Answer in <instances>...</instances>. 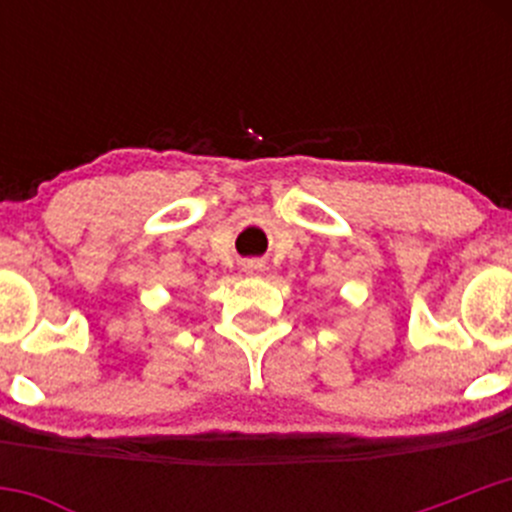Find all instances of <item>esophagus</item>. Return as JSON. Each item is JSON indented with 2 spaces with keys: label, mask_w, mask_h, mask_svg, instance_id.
I'll return each mask as SVG.
<instances>
[{
  "label": "esophagus",
  "mask_w": 512,
  "mask_h": 512,
  "mask_svg": "<svg viewBox=\"0 0 512 512\" xmlns=\"http://www.w3.org/2000/svg\"><path fill=\"white\" fill-rule=\"evenodd\" d=\"M242 270H245L247 275H260V272H262V262L250 260V262H245V265H242Z\"/></svg>",
  "instance_id": "obj_1"
}]
</instances>
